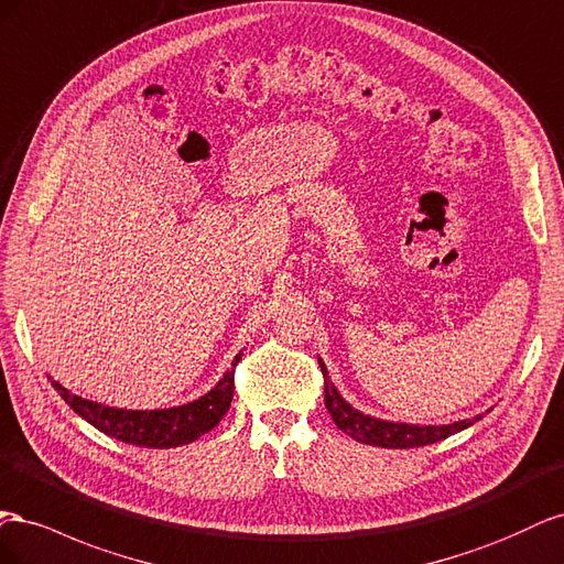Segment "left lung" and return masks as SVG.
Segmentation results:
<instances>
[{"label": "left lung", "mask_w": 564, "mask_h": 564, "mask_svg": "<svg viewBox=\"0 0 564 564\" xmlns=\"http://www.w3.org/2000/svg\"><path fill=\"white\" fill-rule=\"evenodd\" d=\"M321 373H324V394H326V409L333 417V423L347 432L351 440L371 446L382 448H413V446H425L442 442L452 434L475 425L481 421V415L465 417V421L452 423V425H413V423H394V421H382V417H373L359 409H354L345 397L337 392L333 380L328 378V368L324 359L318 357Z\"/></svg>", "instance_id": "1"}]
</instances>
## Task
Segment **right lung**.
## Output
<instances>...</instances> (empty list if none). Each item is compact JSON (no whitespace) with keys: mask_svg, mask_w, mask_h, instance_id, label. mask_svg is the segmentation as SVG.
<instances>
[{"mask_svg":"<svg viewBox=\"0 0 564 564\" xmlns=\"http://www.w3.org/2000/svg\"><path fill=\"white\" fill-rule=\"evenodd\" d=\"M238 361L240 354H236L234 366ZM50 380L54 384V390L63 397V401H66L79 417H85L89 425L108 434V437L147 448H172L196 442L221 421L234 399V368H229V371L219 378V382L210 392L188 401V404L151 411L106 406L99 404V401H89L73 394L54 378Z\"/></svg>","mask_w":564,"mask_h":564,"instance_id":"add662e5","label":"right lung"}]
</instances>
